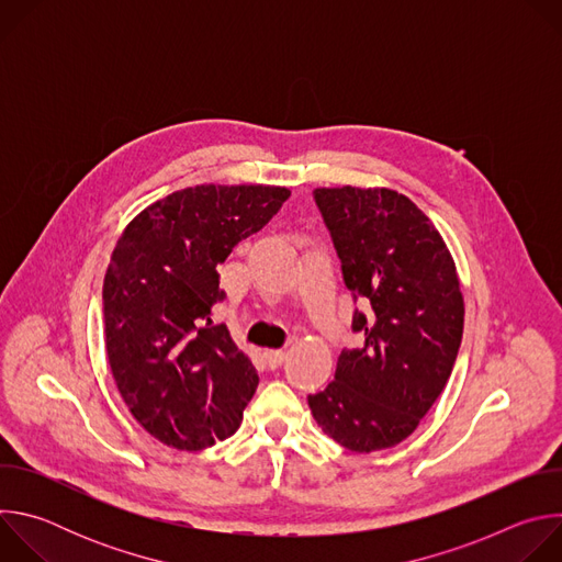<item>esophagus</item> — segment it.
Returning <instances> with one entry per match:
<instances>
[{"label": "esophagus", "mask_w": 562, "mask_h": 562, "mask_svg": "<svg viewBox=\"0 0 562 562\" xmlns=\"http://www.w3.org/2000/svg\"><path fill=\"white\" fill-rule=\"evenodd\" d=\"M265 362L269 369H278L284 362V351H265Z\"/></svg>", "instance_id": "obj_1"}]
</instances>
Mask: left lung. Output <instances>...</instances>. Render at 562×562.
Wrapping results in <instances>:
<instances>
[{
  "instance_id": "left-lung-1",
  "label": "left lung",
  "mask_w": 562,
  "mask_h": 562,
  "mask_svg": "<svg viewBox=\"0 0 562 562\" xmlns=\"http://www.w3.org/2000/svg\"><path fill=\"white\" fill-rule=\"evenodd\" d=\"M353 302L334 382L308 395L329 438L369 453L409 438L442 393L464 325L456 265L429 217L391 189H315Z\"/></svg>"
}]
</instances>
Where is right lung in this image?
<instances>
[{
  "instance_id": "1",
  "label": "right lung",
  "mask_w": 562,
  "mask_h": 562,
  "mask_svg": "<svg viewBox=\"0 0 562 562\" xmlns=\"http://www.w3.org/2000/svg\"><path fill=\"white\" fill-rule=\"evenodd\" d=\"M284 187L176 191L122 233L104 276L106 356L133 418L159 442L200 451L237 431L258 389L226 325L217 265L289 200Z\"/></svg>"
}]
</instances>
